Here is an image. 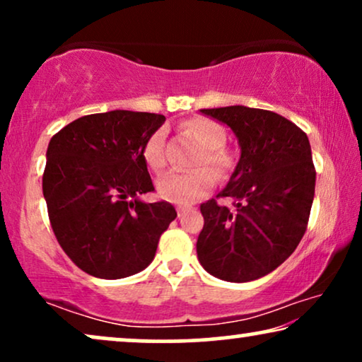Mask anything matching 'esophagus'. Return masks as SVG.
<instances>
[{
  "label": "esophagus",
  "instance_id": "esophagus-1",
  "mask_svg": "<svg viewBox=\"0 0 362 362\" xmlns=\"http://www.w3.org/2000/svg\"><path fill=\"white\" fill-rule=\"evenodd\" d=\"M187 212H189L187 209H177V217H180V219H182V217H185Z\"/></svg>",
  "mask_w": 362,
  "mask_h": 362
}]
</instances>
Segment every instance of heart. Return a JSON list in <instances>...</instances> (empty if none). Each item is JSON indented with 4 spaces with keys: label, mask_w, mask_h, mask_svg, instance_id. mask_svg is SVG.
<instances>
[{
    "label": "heart",
    "mask_w": 362,
    "mask_h": 362,
    "mask_svg": "<svg viewBox=\"0 0 362 362\" xmlns=\"http://www.w3.org/2000/svg\"><path fill=\"white\" fill-rule=\"evenodd\" d=\"M182 130L194 136L202 146L194 165H206L207 168H196L187 173H170L158 181V192L165 201L177 206H189L206 196L214 187L216 177H226L235 166V156L226 143V130L219 123L204 117L189 118L182 123ZM143 160L150 170L160 173L166 166L165 153V130L160 128L151 133L143 145Z\"/></svg>",
    "instance_id": "b5f03b06"
}]
</instances>
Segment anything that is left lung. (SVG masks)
I'll return each instance as SVG.
<instances>
[{"mask_svg":"<svg viewBox=\"0 0 362 362\" xmlns=\"http://www.w3.org/2000/svg\"><path fill=\"white\" fill-rule=\"evenodd\" d=\"M226 123L240 145V160L224 191L232 206L201 204L204 217L197 259L226 281L257 280L293 254L308 226L316 171L306 133L262 108H202Z\"/></svg>","mask_w":362,"mask_h":362,"instance_id":"1","label":"left lung"}]
</instances>
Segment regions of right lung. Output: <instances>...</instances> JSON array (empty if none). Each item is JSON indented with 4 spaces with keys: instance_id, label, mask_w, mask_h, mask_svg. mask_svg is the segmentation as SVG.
Here are the masks:
<instances>
[{
    "instance_id": "obj_1",
    "label": "right lung",
    "mask_w": 362,
    "mask_h": 362,
    "mask_svg": "<svg viewBox=\"0 0 362 362\" xmlns=\"http://www.w3.org/2000/svg\"><path fill=\"white\" fill-rule=\"evenodd\" d=\"M166 118L112 110L77 118L47 146L42 192L54 235L74 264L97 279L135 275L155 259L176 219L170 202H143L155 191L143 145Z\"/></svg>"
}]
</instances>
